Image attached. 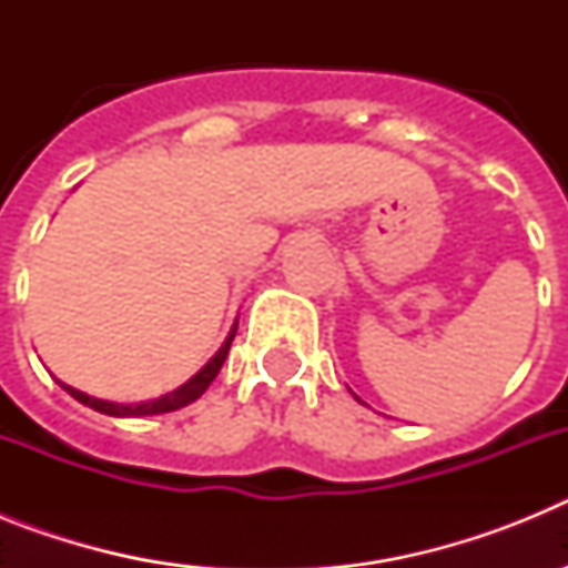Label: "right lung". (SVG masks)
I'll return each mask as SVG.
<instances>
[{"label":"right lung","mask_w":568,"mask_h":568,"mask_svg":"<svg viewBox=\"0 0 568 568\" xmlns=\"http://www.w3.org/2000/svg\"><path fill=\"white\" fill-rule=\"evenodd\" d=\"M235 329H239V324H233V329H230V335H227V341L222 344V349H219V353H215L213 358H210L207 364H204L202 369H199V373L187 381V384H182L179 389H173V393L162 395V398H155V400H144V404H113V400H102V398H93V395H88V393H79V389L62 384V381H59V384H62L64 389H68V393L79 400V404L90 406V409H97V413L113 415V418H142V415L173 413V409H182V406L193 404L195 398H202L204 389L213 384V378L219 375V369H222L224 358H227L230 344H233V338H235Z\"/></svg>","instance_id":"right-lung-1"}]
</instances>
